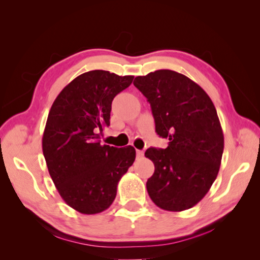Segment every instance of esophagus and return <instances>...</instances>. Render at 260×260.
I'll list each match as a JSON object with an SVG mask.
<instances>
[{"label":"esophagus","instance_id":"obj_1","mask_svg":"<svg viewBox=\"0 0 260 260\" xmlns=\"http://www.w3.org/2000/svg\"><path fill=\"white\" fill-rule=\"evenodd\" d=\"M143 156H144V152L137 150V151H136V157H137V158H142Z\"/></svg>","mask_w":260,"mask_h":260}]
</instances>
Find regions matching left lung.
I'll list each match as a JSON object with an SVG mask.
<instances>
[{
	"instance_id": "left-lung-1",
	"label": "left lung",
	"mask_w": 260,
	"mask_h": 260,
	"mask_svg": "<svg viewBox=\"0 0 260 260\" xmlns=\"http://www.w3.org/2000/svg\"><path fill=\"white\" fill-rule=\"evenodd\" d=\"M134 86L147 98L157 135L167 148L150 147L155 167L146 182L152 201L168 211H183L201 201L217 178L223 133L208 93L186 76L162 69L139 76Z\"/></svg>"
}]
</instances>
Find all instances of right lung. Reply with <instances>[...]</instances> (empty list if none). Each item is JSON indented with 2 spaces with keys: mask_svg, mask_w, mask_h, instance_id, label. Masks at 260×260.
<instances>
[{
  "mask_svg": "<svg viewBox=\"0 0 260 260\" xmlns=\"http://www.w3.org/2000/svg\"><path fill=\"white\" fill-rule=\"evenodd\" d=\"M133 79L88 71L63 88L49 112L42 137L48 171L64 202L80 213L109 208L120 178L135 161L133 146L101 144L103 128L110 124L113 99Z\"/></svg>",
  "mask_w": 260,
  "mask_h": 260,
  "instance_id": "1",
  "label": "right lung"
}]
</instances>
